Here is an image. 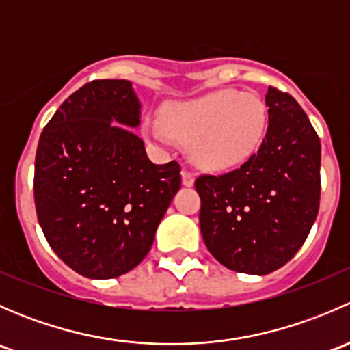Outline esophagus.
I'll use <instances>...</instances> for the list:
<instances>
[{"label":"esophagus","instance_id":"obj_1","mask_svg":"<svg viewBox=\"0 0 350 350\" xmlns=\"http://www.w3.org/2000/svg\"><path fill=\"white\" fill-rule=\"evenodd\" d=\"M183 185L185 186L195 185V174H193L191 171H188V169H185V171H183Z\"/></svg>","mask_w":350,"mask_h":350}]
</instances>
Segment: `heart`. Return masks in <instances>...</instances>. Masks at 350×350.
Returning <instances> with one entry per match:
<instances>
[{
    "mask_svg": "<svg viewBox=\"0 0 350 350\" xmlns=\"http://www.w3.org/2000/svg\"><path fill=\"white\" fill-rule=\"evenodd\" d=\"M149 133L189 142L191 157L204 169H227L249 159L266 132V107L256 94L220 90L188 101L169 103Z\"/></svg>",
    "mask_w": 350,
    "mask_h": 350,
    "instance_id": "obj_1",
    "label": "heart"
}]
</instances>
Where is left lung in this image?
Segmentation results:
<instances>
[{
	"label": "left lung",
	"mask_w": 350,
	"mask_h": 350,
	"mask_svg": "<svg viewBox=\"0 0 350 350\" xmlns=\"http://www.w3.org/2000/svg\"><path fill=\"white\" fill-rule=\"evenodd\" d=\"M267 132L239 169L200 176V228L225 267L264 276L284 266L315 224L320 204V139L298 101L269 86Z\"/></svg>",
	"instance_id": "8db88e82"
}]
</instances>
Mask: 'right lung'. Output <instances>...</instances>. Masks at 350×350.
<instances>
[{
  "mask_svg": "<svg viewBox=\"0 0 350 350\" xmlns=\"http://www.w3.org/2000/svg\"><path fill=\"white\" fill-rule=\"evenodd\" d=\"M140 107L130 81H93L59 107L38 140V224L52 250L90 280L139 266L181 188L178 162H150L130 130Z\"/></svg>",
  "mask_w": 350,
  "mask_h": 350,
  "instance_id": "1",
  "label": "right lung"
}]
</instances>
